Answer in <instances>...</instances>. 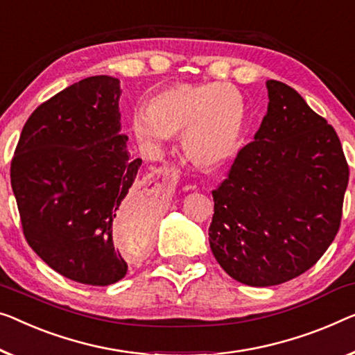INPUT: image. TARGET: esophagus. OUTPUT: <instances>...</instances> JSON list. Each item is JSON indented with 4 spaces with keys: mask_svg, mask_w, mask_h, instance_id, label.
Listing matches in <instances>:
<instances>
[{
    "mask_svg": "<svg viewBox=\"0 0 355 355\" xmlns=\"http://www.w3.org/2000/svg\"><path fill=\"white\" fill-rule=\"evenodd\" d=\"M161 172L164 173V175H168L172 180H177L178 178V171L175 167H168V166H164L161 168Z\"/></svg>",
    "mask_w": 355,
    "mask_h": 355,
    "instance_id": "obj_1",
    "label": "esophagus"
}]
</instances>
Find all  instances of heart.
Masks as SVG:
<instances>
[{"mask_svg":"<svg viewBox=\"0 0 355 355\" xmlns=\"http://www.w3.org/2000/svg\"><path fill=\"white\" fill-rule=\"evenodd\" d=\"M244 100L228 84H173L137 110L132 127L140 140L162 145L182 132L183 151L198 166L228 161L244 129Z\"/></svg>","mask_w":355,"mask_h":355,"instance_id":"b5f03b06","label":"heart"}]
</instances>
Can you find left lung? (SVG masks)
I'll return each instance as SVG.
<instances>
[{"label": "left lung", "instance_id": "left-lung-1", "mask_svg": "<svg viewBox=\"0 0 355 355\" xmlns=\"http://www.w3.org/2000/svg\"><path fill=\"white\" fill-rule=\"evenodd\" d=\"M268 113L211 191L210 248L237 282L271 287L319 261L341 225L349 167L336 132L287 84L269 79Z\"/></svg>", "mask_w": 355, "mask_h": 355}]
</instances>
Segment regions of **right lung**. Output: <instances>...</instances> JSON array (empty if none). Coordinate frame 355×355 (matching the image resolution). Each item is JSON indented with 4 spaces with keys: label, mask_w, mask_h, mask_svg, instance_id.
<instances>
[{
    "label": "right lung",
    "mask_w": 355,
    "mask_h": 355,
    "mask_svg": "<svg viewBox=\"0 0 355 355\" xmlns=\"http://www.w3.org/2000/svg\"><path fill=\"white\" fill-rule=\"evenodd\" d=\"M118 78L91 76L41 103L10 162L24 236L47 266L86 285L123 279L116 223L148 232L153 210L132 188L141 159L119 134Z\"/></svg>",
    "instance_id": "add662e5"
}]
</instances>
